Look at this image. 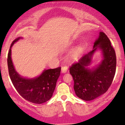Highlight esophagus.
<instances>
[{
    "mask_svg": "<svg viewBox=\"0 0 125 125\" xmlns=\"http://www.w3.org/2000/svg\"><path fill=\"white\" fill-rule=\"evenodd\" d=\"M67 71V66H63L62 67V72L63 73H66Z\"/></svg>",
    "mask_w": 125,
    "mask_h": 125,
    "instance_id": "esophagus-1",
    "label": "esophagus"
}]
</instances>
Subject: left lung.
Segmentation results:
<instances>
[{"instance_id": "obj_1", "label": "left lung", "mask_w": 125, "mask_h": 125, "mask_svg": "<svg viewBox=\"0 0 125 125\" xmlns=\"http://www.w3.org/2000/svg\"><path fill=\"white\" fill-rule=\"evenodd\" d=\"M98 48L103 52V60L96 68H87L93 54ZM116 66L115 51L106 34L101 31L94 43V49L70 67L69 72L73 79V88L77 96L89 101L104 94L112 83Z\"/></svg>"}]
</instances>
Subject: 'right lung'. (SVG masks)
<instances>
[{
    "label": "right lung",
    "instance_id": "right-lung-1",
    "mask_svg": "<svg viewBox=\"0 0 125 125\" xmlns=\"http://www.w3.org/2000/svg\"><path fill=\"white\" fill-rule=\"evenodd\" d=\"M21 38H18L13 41L8 53V66L11 81L18 92L25 99L33 104H43L52 96L61 74V67L44 70L41 75L33 79L25 78L20 76L13 64L11 48Z\"/></svg>",
    "mask_w": 125,
    "mask_h": 125
}]
</instances>
